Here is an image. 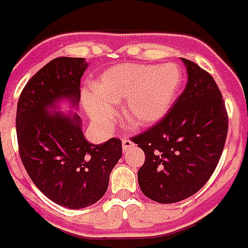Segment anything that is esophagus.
Returning a JSON list of instances; mask_svg holds the SVG:
<instances>
[{
    "label": "esophagus",
    "instance_id": "obj_1",
    "mask_svg": "<svg viewBox=\"0 0 248 248\" xmlns=\"http://www.w3.org/2000/svg\"><path fill=\"white\" fill-rule=\"evenodd\" d=\"M132 146H134V142L131 141V140H128V139H124V140H122V150H124V153L130 150Z\"/></svg>",
    "mask_w": 248,
    "mask_h": 248
}]
</instances>
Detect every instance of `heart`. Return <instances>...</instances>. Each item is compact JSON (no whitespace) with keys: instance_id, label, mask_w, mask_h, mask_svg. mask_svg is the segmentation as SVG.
<instances>
[{"instance_id":"b5f03b06","label":"heart","mask_w":248,"mask_h":248,"mask_svg":"<svg viewBox=\"0 0 248 248\" xmlns=\"http://www.w3.org/2000/svg\"><path fill=\"white\" fill-rule=\"evenodd\" d=\"M181 75L173 65L122 63L104 71L84 94V106L94 122L108 127L114 106L122 103V114L135 127H146L162 120L180 88Z\"/></svg>"}]
</instances>
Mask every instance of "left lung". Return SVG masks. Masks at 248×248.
<instances>
[{
    "instance_id": "1",
    "label": "left lung",
    "mask_w": 248,
    "mask_h": 248,
    "mask_svg": "<svg viewBox=\"0 0 248 248\" xmlns=\"http://www.w3.org/2000/svg\"><path fill=\"white\" fill-rule=\"evenodd\" d=\"M187 84L170 112L132 138L145 153L138 172L142 194L160 204L192 196L218 166L228 132L222 93L209 72L182 58Z\"/></svg>"
}]
</instances>
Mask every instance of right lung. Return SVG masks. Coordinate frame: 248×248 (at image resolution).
<instances>
[{
	"instance_id": "obj_1",
	"label": "right lung",
	"mask_w": 248,
	"mask_h": 248,
	"mask_svg": "<svg viewBox=\"0 0 248 248\" xmlns=\"http://www.w3.org/2000/svg\"><path fill=\"white\" fill-rule=\"evenodd\" d=\"M84 58L58 57L30 78L20 94L16 134L21 162L34 185L56 204L82 209L106 194L122 155L120 139L90 144L78 113L58 109L62 100L78 108Z\"/></svg>"
}]
</instances>
